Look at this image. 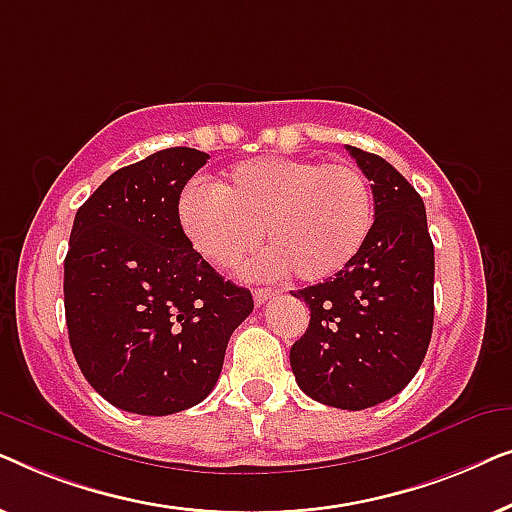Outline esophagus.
I'll return each mask as SVG.
<instances>
[{"label": "esophagus", "instance_id": "esophagus-1", "mask_svg": "<svg viewBox=\"0 0 512 512\" xmlns=\"http://www.w3.org/2000/svg\"><path fill=\"white\" fill-rule=\"evenodd\" d=\"M272 296H275V291H272V289H256V291H254L256 305H263L265 300H270Z\"/></svg>", "mask_w": 512, "mask_h": 512}]
</instances>
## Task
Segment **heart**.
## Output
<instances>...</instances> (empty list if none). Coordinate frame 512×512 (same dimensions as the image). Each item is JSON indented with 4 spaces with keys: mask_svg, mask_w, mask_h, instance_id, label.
Returning <instances> with one entry per match:
<instances>
[{
    "mask_svg": "<svg viewBox=\"0 0 512 512\" xmlns=\"http://www.w3.org/2000/svg\"><path fill=\"white\" fill-rule=\"evenodd\" d=\"M181 228L216 268H233L261 240L270 249L251 265L258 277L293 270L314 284L359 256L375 223L366 174L349 163L263 156L235 165L214 191L188 188L179 200Z\"/></svg>",
    "mask_w": 512,
    "mask_h": 512,
    "instance_id": "heart-1",
    "label": "heart"
}]
</instances>
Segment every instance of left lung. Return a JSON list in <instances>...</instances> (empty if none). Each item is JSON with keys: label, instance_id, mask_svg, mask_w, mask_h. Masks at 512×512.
Masks as SVG:
<instances>
[{"label": "left lung", "instance_id": "8db88e82", "mask_svg": "<svg viewBox=\"0 0 512 512\" xmlns=\"http://www.w3.org/2000/svg\"><path fill=\"white\" fill-rule=\"evenodd\" d=\"M347 151L373 181L375 223L345 270L293 293L310 305V326L291 347V370L314 401L366 410L408 387L429 349L433 242L408 179L375 153Z\"/></svg>", "mask_w": 512, "mask_h": 512}]
</instances>
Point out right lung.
I'll return each mask as SVG.
<instances>
[{"mask_svg": "<svg viewBox=\"0 0 512 512\" xmlns=\"http://www.w3.org/2000/svg\"><path fill=\"white\" fill-rule=\"evenodd\" d=\"M207 153L174 146L121 167L74 216L65 317L74 359L104 401L163 417L205 401L230 335L254 310L193 249L179 198Z\"/></svg>", "mask_w": 512, "mask_h": 512, "instance_id": "right-lung-1", "label": "right lung"}]
</instances>
